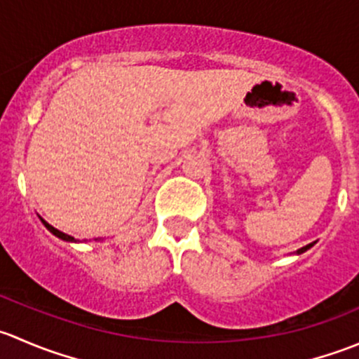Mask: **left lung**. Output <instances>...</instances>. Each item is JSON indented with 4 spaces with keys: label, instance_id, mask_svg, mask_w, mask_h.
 Returning <instances> with one entry per match:
<instances>
[{
    "label": "left lung",
    "instance_id": "obj_1",
    "mask_svg": "<svg viewBox=\"0 0 359 359\" xmlns=\"http://www.w3.org/2000/svg\"><path fill=\"white\" fill-rule=\"evenodd\" d=\"M313 245H314V243H309V245H306V247H302V248H300V250H297V253H304V252H306V250H309L311 247H313Z\"/></svg>",
    "mask_w": 359,
    "mask_h": 359
}]
</instances>
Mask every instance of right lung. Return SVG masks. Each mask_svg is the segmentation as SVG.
<instances>
[{
	"instance_id": "add662e5",
	"label": "right lung",
	"mask_w": 359,
	"mask_h": 359,
	"mask_svg": "<svg viewBox=\"0 0 359 359\" xmlns=\"http://www.w3.org/2000/svg\"><path fill=\"white\" fill-rule=\"evenodd\" d=\"M41 220H43V219H41ZM43 224H45V227H46V229L50 231V233H53V234H55L57 238H60V240H66V241H76L74 238H72V236H69V234H66V233H62V231L55 229V227H53V226H50V224H48V222H45V220H43Z\"/></svg>"
}]
</instances>
